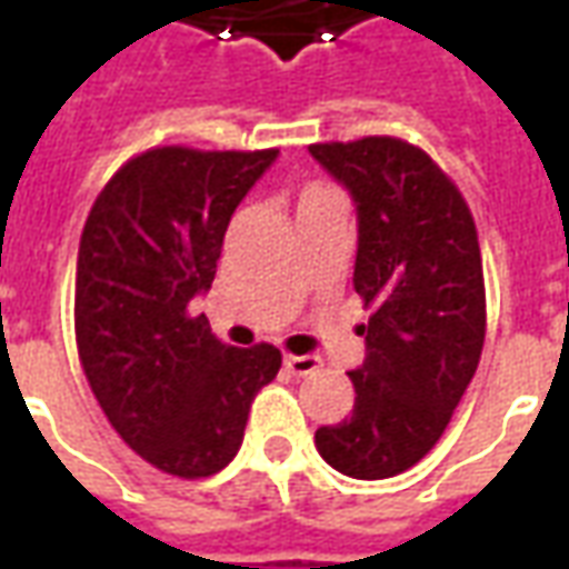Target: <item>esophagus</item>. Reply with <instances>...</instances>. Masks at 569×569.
Masks as SVG:
<instances>
[{"mask_svg": "<svg viewBox=\"0 0 569 569\" xmlns=\"http://www.w3.org/2000/svg\"><path fill=\"white\" fill-rule=\"evenodd\" d=\"M286 371H292L298 378H305V375H313V371H320V359L317 357H296V353H286L283 359Z\"/></svg>", "mask_w": 569, "mask_h": 569, "instance_id": "obj_1", "label": "esophagus"}]
</instances>
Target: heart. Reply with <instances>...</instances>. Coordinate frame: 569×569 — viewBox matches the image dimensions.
<instances>
[{"mask_svg": "<svg viewBox=\"0 0 569 569\" xmlns=\"http://www.w3.org/2000/svg\"><path fill=\"white\" fill-rule=\"evenodd\" d=\"M317 188H326V186H310V188H308V191H317Z\"/></svg>", "mask_w": 569, "mask_h": 569, "instance_id": "b5f03b06", "label": "heart"}]
</instances>
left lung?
Returning a JSON list of instances; mask_svg holds the SVG:
<instances>
[{
  "label": "left lung",
  "instance_id": "1",
  "mask_svg": "<svg viewBox=\"0 0 569 569\" xmlns=\"http://www.w3.org/2000/svg\"><path fill=\"white\" fill-rule=\"evenodd\" d=\"M359 212L353 289L371 310L353 415L317 429V451L362 481L423 460L451 423L488 332L476 219L453 179L399 137L313 142Z\"/></svg>",
  "mask_w": 569,
  "mask_h": 569
}]
</instances>
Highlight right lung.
Here are the masks:
<instances>
[{
  "mask_svg": "<svg viewBox=\"0 0 569 569\" xmlns=\"http://www.w3.org/2000/svg\"><path fill=\"white\" fill-rule=\"evenodd\" d=\"M277 149L154 146L93 200L76 268V347L97 402L146 463L207 478L234 460L249 406L280 371L273 345L228 347L191 298Z\"/></svg>",
  "mask_w": 569,
  "mask_h": 569,
  "instance_id": "add662e5",
  "label": "right lung"
}]
</instances>
